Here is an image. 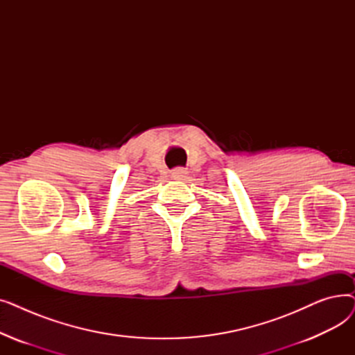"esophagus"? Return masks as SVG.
Here are the masks:
<instances>
[{
    "label": "esophagus",
    "instance_id": "obj_1",
    "mask_svg": "<svg viewBox=\"0 0 355 355\" xmlns=\"http://www.w3.org/2000/svg\"><path fill=\"white\" fill-rule=\"evenodd\" d=\"M185 174H187V170H185V168H182V166L174 168L173 173H171V175H173L174 180H182V178L185 177Z\"/></svg>",
    "mask_w": 355,
    "mask_h": 355
}]
</instances>
